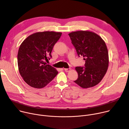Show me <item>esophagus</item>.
Masks as SVG:
<instances>
[{
  "instance_id": "34e87169",
  "label": "esophagus",
  "mask_w": 129,
  "mask_h": 129,
  "mask_svg": "<svg viewBox=\"0 0 129 129\" xmlns=\"http://www.w3.org/2000/svg\"><path fill=\"white\" fill-rule=\"evenodd\" d=\"M71 70V68H65V69H64V71L66 72H70Z\"/></svg>"
}]
</instances>
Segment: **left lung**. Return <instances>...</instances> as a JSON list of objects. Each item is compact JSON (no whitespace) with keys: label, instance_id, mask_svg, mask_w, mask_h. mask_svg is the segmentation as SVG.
Segmentation results:
<instances>
[{"label":"left lung","instance_id":"1","mask_svg":"<svg viewBox=\"0 0 129 129\" xmlns=\"http://www.w3.org/2000/svg\"><path fill=\"white\" fill-rule=\"evenodd\" d=\"M78 56L85 61L84 66L76 67L78 77L74 82L82 88L98 84L105 76L108 66V50L104 41L96 34L77 31L68 34Z\"/></svg>","mask_w":129,"mask_h":129}]
</instances>
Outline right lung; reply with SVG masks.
Wrapping results in <instances>:
<instances>
[{
	"label": "right lung",
	"mask_w": 129,
	"mask_h": 129,
	"mask_svg": "<svg viewBox=\"0 0 129 129\" xmlns=\"http://www.w3.org/2000/svg\"><path fill=\"white\" fill-rule=\"evenodd\" d=\"M62 33L44 31L34 33L21 45L18 54L19 71L25 82L30 87L40 89L52 81L58 74L55 68L45 62Z\"/></svg>",
	"instance_id": "right-lung-1"
}]
</instances>
